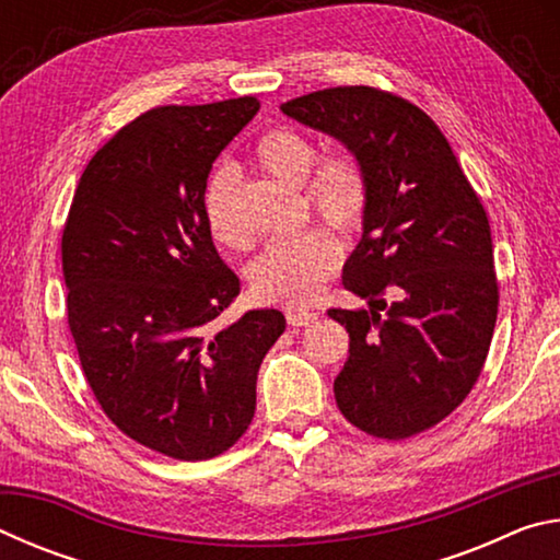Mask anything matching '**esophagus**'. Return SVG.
I'll list each match as a JSON object with an SVG mask.
<instances>
[{
    "mask_svg": "<svg viewBox=\"0 0 560 560\" xmlns=\"http://www.w3.org/2000/svg\"><path fill=\"white\" fill-rule=\"evenodd\" d=\"M287 320H289V326H311V324H316L318 320V314L316 311H303V308H289L287 311Z\"/></svg>",
    "mask_w": 560,
    "mask_h": 560,
    "instance_id": "obj_1",
    "label": "esophagus"
}]
</instances>
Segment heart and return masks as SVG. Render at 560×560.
Returning a JSON list of instances; mask_svg holds the SVG:
<instances>
[{
  "label": "heart",
  "instance_id": "obj_1",
  "mask_svg": "<svg viewBox=\"0 0 560 560\" xmlns=\"http://www.w3.org/2000/svg\"><path fill=\"white\" fill-rule=\"evenodd\" d=\"M254 160L271 177L306 189V202L320 220L340 234H353L365 222L371 189L363 165L350 155L316 160V143L301 130L281 126L264 132L254 145ZM240 179L232 167H220L205 192V217L212 236L230 249H246L249 232L236 214ZM340 246L324 226H311L289 240H277L249 267L254 296L264 303L303 306L314 301L324 281L336 271Z\"/></svg>",
  "mask_w": 560,
  "mask_h": 560
}]
</instances>
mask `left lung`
Segmentation results:
<instances>
[{
    "instance_id": "obj_1",
    "label": "left lung",
    "mask_w": 560,
    "mask_h": 560,
    "mask_svg": "<svg viewBox=\"0 0 560 560\" xmlns=\"http://www.w3.org/2000/svg\"><path fill=\"white\" fill-rule=\"evenodd\" d=\"M343 143L371 202L343 287L368 308H330L350 346L334 381L338 410L373 438L442 422L477 383L494 336L499 287L485 207L447 138L410 101L338 86L281 103Z\"/></svg>"
}]
</instances>
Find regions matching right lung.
<instances>
[{
    "label": "right lung",
    "instance_id": "right-lung-1",
    "mask_svg": "<svg viewBox=\"0 0 560 560\" xmlns=\"http://www.w3.org/2000/svg\"><path fill=\"white\" fill-rule=\"evenodd\" d=\"M257 110L244 96L143 113L91 158L63 226L83 375L122 434L173 459H210L242 438L261 360L287 328L277 308L217 320L242 287L207 226V177Z\"/></svg>",
    "mask_w": 560,
    "mask_h": 560
}]
</instances>
